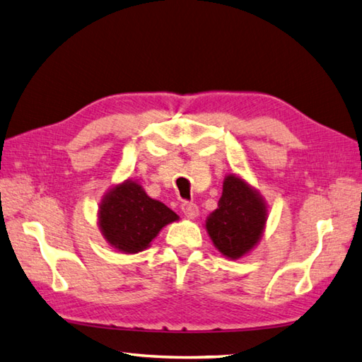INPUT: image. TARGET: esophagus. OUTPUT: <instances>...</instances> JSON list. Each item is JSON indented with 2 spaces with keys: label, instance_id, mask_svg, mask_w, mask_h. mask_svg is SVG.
<instances>
[{
  "label": "esophagus",
  "instance_id": "34e87169",
  "mask_svg": "<svg viewBox=\"0 0 362 362\" xmlns=\"http://www.w3.org/2000/svg\"><path fill=\"white\" fill-rule=\"evenodd\" d=\"M182 211L187 218L194 219V218H197V215H199V207H197V205L193 204V202H183L182 204Z\"/></svg>",
  "mask_w": 362,
  "mask_h": 362
}]
</instances>
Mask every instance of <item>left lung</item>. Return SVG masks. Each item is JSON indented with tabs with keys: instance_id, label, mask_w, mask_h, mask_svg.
Returning a JSON list of instances; mask_svg holds the SVG:
<instances>
[{
	"instance_id": "1",
	"label": "left lung",
	"mask_w": 362,
	"mask_h": 362,
	"mask_svg": "<svg viewBox=\"0 0 362 362\" xmlns=\"http://www.w3.org/2000/svg\"><path fill=\"white\" fill-rule=\"evenodd\" d=\"M268 219V205L259 191L237 174H228L218 209L205 219V229L224 257L247 256L260 242Z\"/></svg>"
}]
</instances>
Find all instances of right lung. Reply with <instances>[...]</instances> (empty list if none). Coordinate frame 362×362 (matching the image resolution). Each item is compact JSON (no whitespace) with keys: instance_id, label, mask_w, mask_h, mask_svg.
Segmentation results:
<instances>
[{"instance_id":"right-lung-1","label":"right lung","mask_w":362,"mask_h":362,"mask_svg":"<svg viewBox=\"0 0 362 362\" xmlns=\"http://www.w3.org/2000/svg\"><path fill=\"white\" fill-rule=\"evenodd\" d=\"M179 215L147 196L138 180L127 179L112 185L98 204L97 224L112 250L136 254L147 250L165 226Z\"/></svg>"}]
</instances>
